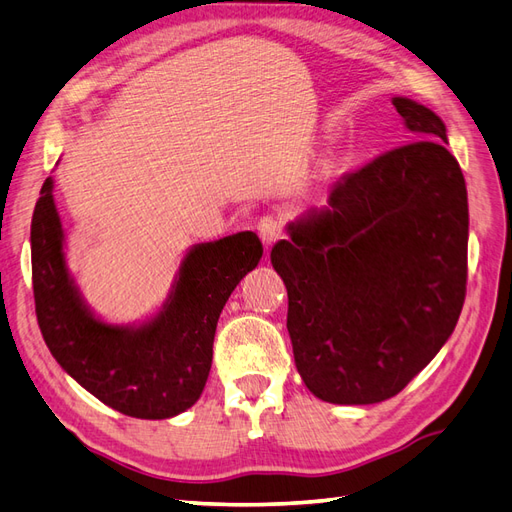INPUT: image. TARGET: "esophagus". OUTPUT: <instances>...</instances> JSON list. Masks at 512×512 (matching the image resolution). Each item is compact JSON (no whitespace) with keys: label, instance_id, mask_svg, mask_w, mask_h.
<instances>
[{"label":"esophagus","instance_id":"34e87169","mask_svg":"<svg viewBox=\"0 0 512 512\" xmlns=\"http://www.w3.org/2000/svg\"><path fill=\"white\" fill-rule=\"evenodd\" d=\"M257 233H259L261 242H264V246L270 248L274 242L281 240V235H283L281 220L274 216H264L257 222Z\"/></svg>","mask_w":512,"mask_h":512}]
</instances>
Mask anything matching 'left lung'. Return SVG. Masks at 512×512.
<instances>
[{
	"label": "left lung",
	"mask_w": 512,
	"mask_h": 512,
	"mask_svg": "<svg viewBox=\"0 0 512 512\" xmlns=\"http://www.w3.org/2000/svg\"><path fill=\"white\" fill-rule=\"evenodd\" d=\"M415 142L339 179L270 261L298 374L333 404L393 398L448 342L467 292L463 170L439 116L393 97Z\"/></svg>",
	"instance_id": "obj_1"
}]
</instances>
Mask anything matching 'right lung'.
<instances>
[{
	"instance_id": "obj_1",
	"label": "right lung",
	"mask_w": 512,
	"mask_h": 512,
	"mask_svg": "<svg viewBox=\"0 0 512 512\" xmlns=\"http://www.w3.org/2000/svg\"><path fill=\"white\" fill-rule=\"evenodd\" d=\"M45 179L32 216V285L45 344L62 370L129 417L166 419L201 398L220 311L261 259L253 231L194 246L166 305L138 329L97 320L64 266V233Z\"/></svg>"
}]
</instances>
